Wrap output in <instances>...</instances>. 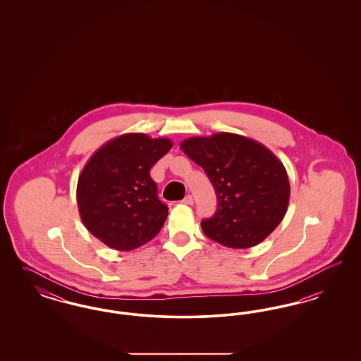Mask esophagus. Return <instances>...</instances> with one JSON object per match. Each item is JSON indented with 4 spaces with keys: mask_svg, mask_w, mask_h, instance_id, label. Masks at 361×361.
Returning a JSON list of instances; mask_svg holds the SVG:
<instances>
[{
    "mask_svg": "<svg viewBox=\"0 0 361 361\" xmlns=\"http://www.w3.org/2000/svg\"><path fill=\"white\" fill-rule=\"evenodd\" d=\"M183 203H184V204H187V206H192V204H193V197H192L190 195H187V196L184 197Z\"/></svg>",
    "mask_w": 361,
    "mask_h": 361,
    "instance_id": "obj_1",
    "label": "esophagus"
}]
</instances>
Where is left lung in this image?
Segmentation results:
<instances>
[{
	"mask_svg": "<svg viewBox=\"0 0 361 361\" xmlns=\"http://www.w3.org/2000/svg\"><path fill=\"white\" fill-rule=\"evenodd\" d=\"M181 149L204 169L218 208L202 221L209 240L247 249L265 240L283 221L290 202V181L280 159L253 139L218 133L188 137Z\"/></svg>",
	"mask_w": 361,
	"mask_h": 361,
	"instance_id": "8db88e82",
	"label": "left lung"
}]
</instances>
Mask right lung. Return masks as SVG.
<instances>
[{"mask_svg": "<svg viewBox=\"0 0 361 361\" xmlns=\"http://www.w3.org/2000/svg\"><path fill=\"white\" fill-rule=\"evenodd\" d=\"M172 146L168 137L130 133L111 139L87 161L77 184L80 216L111 249L134 250L162 228L168 206L149 172Z\"/></svg>", "mask_w": 361, "mask_h": 361, "instance_id": "obj_1", "label": "right lung"}]
</instances>
